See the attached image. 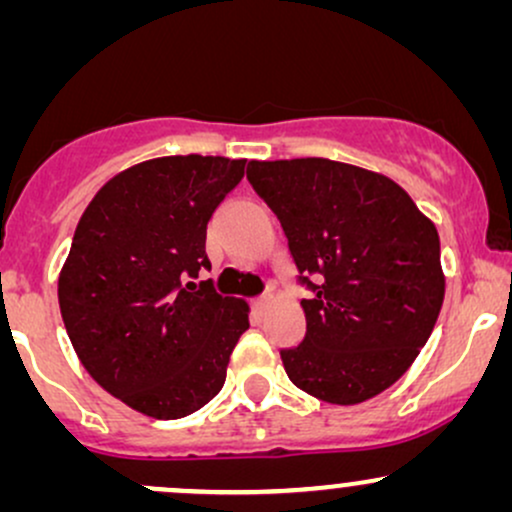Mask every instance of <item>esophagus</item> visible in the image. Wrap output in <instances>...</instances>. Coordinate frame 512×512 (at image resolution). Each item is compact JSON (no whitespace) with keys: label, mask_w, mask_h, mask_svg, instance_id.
<instances>
[{"label":"esophagus","mask_w":512,"mask_h":512,"mask_svg":"<svg viewBox=\"0 0 512 512\" xmlns=\"http://www.w3.org/2000/svg\"><path fill=\"white\" fill-rule=\"evenodd\" d=\"M269 298H272V296H269V293H264V296H257V298H255V310H260V313H262V310L267 308Z\"/></svg>","instance_id":"34e87169"}]
</instances>
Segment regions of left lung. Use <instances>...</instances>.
Returning <instances> with one entry per match:
<instances>
[{
	"instance_id": "1",
	"label": "left lung",
	"mask_w": 512,
	"mask_h": 512,
	"mask_svg": "<svg viewBox=\"0 0 512 512\" xmlns=\"http://www.w3.org/2000/svg\"><path fill=\"white\" fill-rule=\"evenodd\" d=\"M248 180L281 221L308 330L281 351L296 387L361 404L395 385L436 327L440 238L395 180L330 161H250Z\"/></svg>"
}]
</instances>
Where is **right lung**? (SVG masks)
Wrapping results in <instances>:
<instances>
[{"instance_id": "right-lung-1", "label": "right lung", "mask_w": 512, "mask_h": 512, "mask_svg": "<svg viewBox=\"0 0 512 512\" xmlns=\"http://www.w3.org/2000/svg\"><path fill=\"white\" fill-rule=\"evenodd\" d=\"M243 175V158H151L105 182L76 226L64 327L88 375L146 416L182 419L219 395L250 327L248 303L195 281L211 269V214Z\"/></svg>"}]
</instances>
